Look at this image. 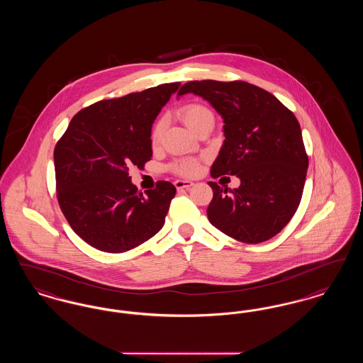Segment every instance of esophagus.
I'll return each mask as SVG.
<instances>
[{"label":"esophagus","instance_id":"esophagus-1","mask_svg":"<svg viewBox=\"0 0 363 363\" xmlns=\"http://www.w3.org/2000/svg\"><path fill=\"white\" fill-rule=\"evenodd\" d=\"M174 185L178 190H189L194 184L191 181H188V179H177L174 182Z\"/></svg>","mask_w":363,"mask_h":363}]
</instances>
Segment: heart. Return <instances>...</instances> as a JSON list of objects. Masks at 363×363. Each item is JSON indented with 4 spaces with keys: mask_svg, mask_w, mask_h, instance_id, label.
<instances>
[{
    "mask_svg": "<svg viewBox=\"0 0 363 363\" xmlns=\"http://www.w3.org/2000/svg\"><path fill=\"white\" fill-rule=\"evenodd\" d=\"M208 116H213V114L208 107L203 104H186L179 110V117L182 118V121L186 123V126L191 132L203 122L204 118H207ZM163 126H164V123L162 120L156 121L155 125L152 126V130H151L152 144L159 143V140L162 138V133H163ZM199 167L200 166L196 159H181V160H177L172 166V169L175 173L186 175V177L197 173Z\"/></svg>",
    "mask_w": 363,
    "mask_h": 363,
    "instance_id": "obj_1",
    "label": "heart"
}]
</instances>
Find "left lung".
Here are the masks:
<instances>
[{
	"label": "left lung",
	"mask_w": 363,
	"mask_h": 363,
	"mask_svg": "<svg viewBox=\"0 0 363 363\" xmlns=\"http://www.w3.org/2000/svg\"><path fill=\"white\" fill-rule=\"evenodd\" d=\"M185 94L201 96L223 118L211 175L241 179L237 189L208 182V220L237 241L271 240L291 220L305 186L309 162L299 122L272 94L245 82H189L177 98Z\"/></svg>",
	"instance_id": "obj_1"
}]
</instances>
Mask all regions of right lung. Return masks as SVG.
Returning <instances> with one entry per match:
<instances>
[{"instance_id": "add662e5", "label": "right lung", "mask_w": 363, "mask_h": 363, "mask_svg": "<svg viewBox=\"0 0 363 363\" xmlns=\"http://www.w3.org/2000/svg\"><path fill=\"white\" fill-rule=\"evenodd\" d=\"M181 83L160 84L80 110L54 150L57 196L73 231L88 245L122 253L164 225L175 186L159 181L147 196L128 169L152 157L151 129Z\"/></svg>"}]
</instances>
